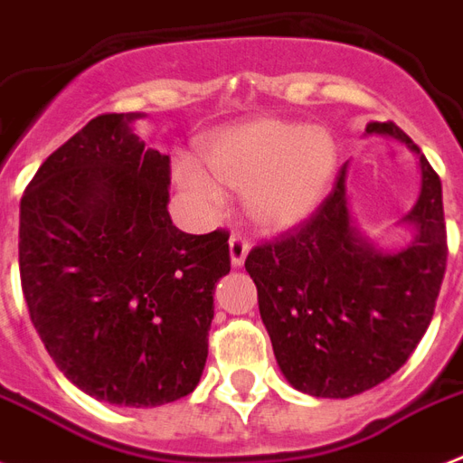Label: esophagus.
<instances>
[{
    "label": "esophagus",
    "mask_w": 463,
    "mask_h": 463,
    "mask_svg": "<svg viewBox=\"0 0 463 463\" xmlns=\"http://www.w3.org/2000/svg\"><path fill=\"white\" fill-rule=\"evenodd\" d=\"M247 252H250V242H247L240 232H232L231 238V261L235 264V267H240L242 261H245Z\"/></svg>",
    "instance_id": "34e87169"
}]
</instances>
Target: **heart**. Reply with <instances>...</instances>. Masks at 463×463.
I'll use <instances>...</instances> for the list:
<instances>
[{
	"instance_id": "heart-1",
	"label": "heart",
	"mask_w": 463,
	"mask_h": 463,
	"mask_svg": "<svg viewBox=\"0 0 463 463\" xmlns=\"http://www.w3.org/2000/svg\"><path fill=\"white\" fill-rule=\"evenodd\" d=\"M202 158L213 180L245 192L250 218L267 231L307 221L329 192L338 165V144L326 127L281 118H254L203 141ZM177 182L206 206L221 203V189L182 163Z\"/></svg>"
}]
</instances>
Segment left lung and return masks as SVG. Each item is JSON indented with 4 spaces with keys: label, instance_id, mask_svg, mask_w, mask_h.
<instances>
[{
    "label": "left lung",
    "instance_id": "left-lung-1",
    "mask_svg": "<svg viewBox=\"0 0 463 463\" xmlns=\"http://www.w3.org/2000/svg\"><path fill=\"white\" fill-rule=\"evenodd\" d=\"M420 156V196L406 221L416 240L377 252L351 225L345 165L319 209L260 242L245 269L286 380L305 394L348 399L399 370L430 326L447 269L442 182L420 148L394 125L370 122Z\"/></svg>",
    "mask_w": 463,
    "mask_h": 463
}]
</instances>
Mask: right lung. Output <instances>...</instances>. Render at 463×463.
I'll use <instances>...</instances> for the list:
<instances>
[{"mask_svg":"<svg viewBox=\"0 0 463 463\" xmlns=\"http://www.w3.org/2000/svg\"><path fill=\"white\" fill-rule=\"evenodd\" d=\"M98 115L21 196L18 269L50 358L86 394L163 406L194 392L231 232L189 235L167 213L170 156Z\"/></svg>","mask_w":463,"mask_h":463,"instance_id":"add662e5","label":"right lung"}]
</instances>
